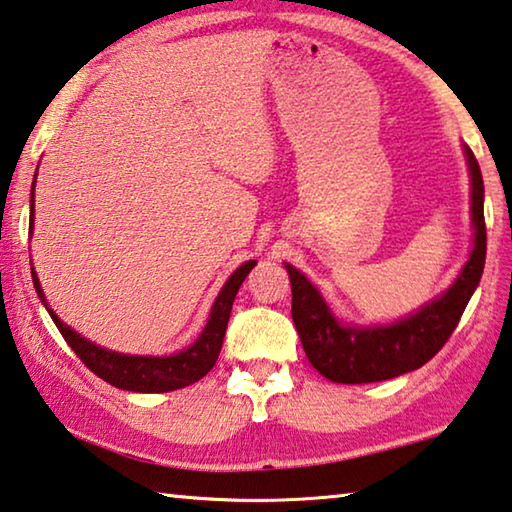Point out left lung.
Returning a JSON list of instances; mask_svg holds the SVG:
<instances>
[{
  "mask_svg": "<svg viewBox=\"0 0 512 512\" xmlns=\"http://www.w3.org/2000/svg\"><path fill=\"white\" fill-rule=\"evenodd\" d=\"M469 170V215L472 251L456 281L422 308L390 324L358 326L342 322L326 304L315 283L286 263L292 286V320L311 365L333 383L388 381L420 370L438 354L458 326L467 301L479 286L485 265L483 177L472 149L463 145Z\"/></svg>",
  "mask_w": 512,
  "mask_h": 512,
  "instance_id": "8db88e82",
  "label": "left lung"
}]
</instances>
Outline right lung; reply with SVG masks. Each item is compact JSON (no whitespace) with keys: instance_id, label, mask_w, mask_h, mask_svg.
<instances>
[{"instance_id":"right-lung-1","label":"right lung","mask_w":512,"mask_h":512,"mask_svg":"<svg viewBox=\"0 0 512 512\" xmlns=\"http://www.w3.org/2000/svg\"><path fill=\"white\" fill-rule=\"evenodd\" d=\"M33 201H36V174H33V186H31V211H29V233H33V220H36V211H33ZM256 261L242 263L236 272H233L220 290V295L215 297L211 315L204 329H201L199 338L192 342L190 347L177 351L170 356H138V354H120V351L99 347L88 338H83L72 326H67L61 317H58L52 308H49L45 292L40 288V279L36 274V267L31 263V279L33 288H36L40 301L47 308L49 317H52L56 329L61 331L67 345L72 347L83 365L90 372H95L99 379L115 385L120 390L129 392H172L179 388H186L190 383H197L201 376H206L213 370L217 356H220L226 324H229V315L233 308V299H236L242 281L247 279V274L254 270Z\"/></svg>"}]
</instances>
